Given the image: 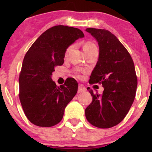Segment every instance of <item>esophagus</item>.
<instances>
[{"instance_id":"34e87169","label":"esophagus","mask_w":152,"mask_h":152,"mask_svg":"<svg viewBox=\"0 0 152 152\" xmlns=\"http://www.w3.org/2000/svg\"><path fill=\"white\" fill-rule=\"evenodd\" d=\"M86 91V87L82 84H80L78 86V93H83L84 91Z\"/></svg>"}]
</instances>
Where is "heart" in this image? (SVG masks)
<instances>
[{
	"instance_id": "heart-1",
	"label": "heart",
	"mask_w": 152,
	"mask_h": 152,
	"mask_svg": "<svg viewBox=\"0 0 152 152\" xmlns=\"http://www.w3.org/2000/svg\"><path fill=\"white\" fill-rule=\"evenodd\" d=\"M72 48V45H70L69 47L66 49V56H67L68 55V53H70V51L71 50ZM83 48H84V50L85 52V53H87L88 52L92 50L93 49L97 48V46L95 45V44L94 43L91 42V41H86V43H84V46H83ZM73 73L75 77L78 78L81 77V73L83 72V70H82L81 69H79V68H75V69L73 70Z\"/></svg>"
}]
</instances>
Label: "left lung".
Segmentation results:
<instances>
[{"mask_svg": "<svg viewBox=\"0 0 152 152\" xmlns=\"http://www.w3.org/2000/svg\"><path fill=\"white\" fill-rule=\"evenodd\" d=\"M98 42L99 53L89 84H102V94L87 88L93 102L85 109L92 125L107 129L117 125L128 113L136 97L138 79L132 57L115 35L107 30L87 28Z\"/></svg>", "mask_w": 152, "mask_h": 152, "instance_id": "8db88e82", "label": "left lung"}]
</instances>
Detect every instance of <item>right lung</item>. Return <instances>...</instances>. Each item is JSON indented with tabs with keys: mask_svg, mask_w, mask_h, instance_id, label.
Wrapping results in <instances>:
<instances>
[{
	"mask_svg": "<svg viewBox=\"0 0 152 152\" xmlns=\"http://www.w3.org/2000/svg\"><path fill=\"white\" fill-rule=\"evenodd\" d=\"M84 36L78 28L52 27L26 53L19 75L18 96L27 118L32 124L50 127L63 118L66 107L77 92L78 84L70 77L57 86L51 75L55 66L64 64L66 48Z\"/></svg>",
	"mask_w": 152,
	"mask_h": 152,
	"instance_id": "right-lung-1",
	"label": "right lung"
}]
</instances>
